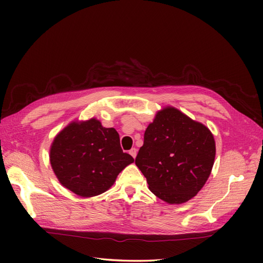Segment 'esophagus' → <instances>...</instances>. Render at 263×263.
Here are the masks:
<instances>
[{
	"mask_svg": "<svg viewBox=\"0 0 263 263\" xmlns=\"http://www.w3.org/2000/svg\"><path fill=\"white\" fill-rule=\"evenodd\" d=\"M129 155L135 159L136 158V156H137V149L136 148H132L130 150H129Z\"/></svg>",
	"mask_w": 263,
	"mask_h": 263,
	"instance_id": "34e87169",
	"label": "esophagus"
}]
</instances>
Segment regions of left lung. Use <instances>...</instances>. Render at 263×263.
<instances>
[{
	"label": "left lung",
	"mask_w": 263,
	"mask_h": 263,
	"mask_svg": "<svg viewBox=\"0 0 263 263\" xmlns=\"http://www.w3.org/2000/svg\"><path fill=\"white\" fill-rule=\"evenodd\" d=\"M215 154L214 136L208 127L166 106L148 125L135 163L156 196L181 204L204 186Z\"/></svg>",
	"instance_id": "8db88e82"
}]
</instances>
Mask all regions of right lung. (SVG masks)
Returning a JSON list of instances; mask_svg holds the SVG:
<instances>
[{
	"label": "right lung",
	"instance_id": "add662e5",
	"mask_svg": "<svg viewBox=\"0 0 263 263\" xmlns=\"http://www.w3.org/2000/svg\"><path fill=\"white\" fill-rule=\"evenodd\" d=\"M49 158L61 184L82 197L104 193L134 162L123 153L118 133L103 127L97 118L65 127L54 137Z\"/></svg>",
	"mask_w": 263,
	"mask_h": 263
}]
</instances>
